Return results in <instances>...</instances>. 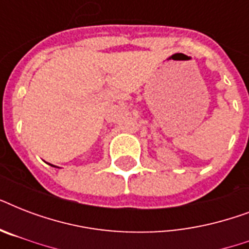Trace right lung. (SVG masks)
<instances>
[{
	"label": "right lung",
	"mask_w": 249,
	"mask_h": 249,
	"mask_svg": "<svg viewBox=\"0 0 249 249\" xmlns=\"http://www.w3.org/2000/svg\"><path fill=\"white\" fill-rule=\"evenodd\" d=\"M50 165H52V164H50ZM52 166H55V165H52ZM55 168H56V166H55Z\"/></svg>",
	"instance_id": "obj_1"
}]
</instances>
